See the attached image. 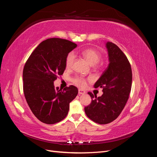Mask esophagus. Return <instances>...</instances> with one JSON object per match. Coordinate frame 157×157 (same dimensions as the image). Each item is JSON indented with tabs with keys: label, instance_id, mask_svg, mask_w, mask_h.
Instances as JSON below:
<instances>
[{
	"label": "esophagus",
	"instance_id": "esophagus-1",
	"mask_svg": "<svg viewBox=\"0 0 157 157\" xmlns=\"http://www.w3.org/2000/svg\"><path fill=\"white\" fill-rule=\"evenodd\" d=\"M78 94H79L80 95H81V94H86V92L84 91V90H81V89H78Z\"/></svg>",
	"mask_w": 157,
	"mask_h": 157
}]
</instances>
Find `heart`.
<instances>
[{
    "label": "heart",
    "instance_id": "1",
    "mask_svg": "<svg viewBox=\"0 0 157 157\" xmlns=\"http://www.w3.org/2000/svg\"><path fill=\"white\" fill-rule=\"evenodd\" d=\"M81 55L84 57L86 60L88 61V63L91 65H94L97 64L99 60L101 59V54L99 52L96 51V50L91 49V48H87L84 49L80 52ZM75 54L73 52H70L67 55V58L65 59V65L67 68H71L73 66V64L75 61ZM74 83L80 87H84L86 86V82L84 78L80 77H77L73 79Z\"/></svg>",
    "mask_w": 157,
    "mask_h": 157
}]
</instances>
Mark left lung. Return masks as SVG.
I'll list each match as a JSON object with an SVG mask.
<instances>
[{"label": "left lung", "mask_w": 157, "mask_h": 157, "mask_svg": "<svg viewBox=\"0 0 157 157\" xmlns=\"http://www.w3.org/2000/svg\"><path fill=\"white\" fill-rule=\"evenodd\" d=\"M109 63L107 68L95 83L94 87L103 88L102 96L97 97L88 92L92 102L85 107L87 117L99 124H106L119 116L129 98L132 73L129 61L115 44L107 42Z\"/></svg>", "instance_id": "8db88e82"}]
</instances>
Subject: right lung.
I'll return each instance as SVG.
<instances>
[{"label":"right lung","instance_id":"right-lung-1","mask_svg":"<svg viewBox=\"0 0 157 157\" xmlns=\"http://www.w3.org/2000/svg\"><path fill=\"white\" fill-rule=\"evenodd\" d=\"M77 45L59 38L42 41L28 58L23 71V92L32 113L42 122L53 124L67 115L78 94L73 85L63 90L54 82L65 69V59Z\"/></svg>","mask_w":157,"mask_h":157}]
</instances>
